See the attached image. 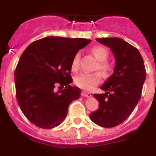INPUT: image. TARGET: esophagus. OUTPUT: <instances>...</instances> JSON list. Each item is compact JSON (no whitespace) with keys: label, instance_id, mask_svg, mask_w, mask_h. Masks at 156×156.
Returning a JSON list of instances; mask_svg holds the SVG:
<instances>
[{"label":"esophagus","instance_id":"esophagus-1","mask_svg":"<svg viewBox=\"0 0 156 156\" xmlns=\"http://www.w3.org/2000/svg\"><path fill=\"white\" fill-rule=\"evenodd\" d=\"M81 95H82L83 97H86V98H90L92 96L91 94L87 91H82L81 92Z\"/></svg>","mask_w":156,"mask_h":156}]
</instances>
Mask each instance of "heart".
Instances as JSON below:
<instances>
[{
	"label": "heart",
	"instance_id": "heart-1",
	"mask_svg": "<svg viewBox=\"0 0 156 156\" xmlns=\"http://www.w3.org/2000/svg\"><path fill=\"white\" fill-rule=\"evenodd\" d=\"M92 53L95 58L99 61L98 68L104 73H108L111 70V66L106 60L108 57V51L104 47H94L92 49ZM80 66V53H76L73 58L71 62V69L73 71H76ZM101 76L99 73H83L75 77L74 82L77 87L83 90H90L95 87L100 83Z\"/></svg>",
	"mask_w": 156,
	"mask_h": 156
}]
</instances>
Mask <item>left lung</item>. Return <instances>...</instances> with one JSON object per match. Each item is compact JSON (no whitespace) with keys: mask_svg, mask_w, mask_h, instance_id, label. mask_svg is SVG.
Instances as JSON below:
<instances>
[{"mask_svg":"<svg viewBox=\"0 0 156 156\" xmlns=\"http://www.w3.org/2000/svg\"><path fill=\"white\" fill-rule=\"evenodd\" d=\"M98 42L110 48L115 59L112 75L101 89L103 94L93 95L99 108L90 118L102 127H114L124 122L140 99L146 78L144 60L137 48L118 37L98 38Z\"/></svg>","mask_w":156,"mask_h":156,"instance_id":"8db88e82","label":"left lung"}]
</instances>
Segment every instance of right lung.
I'll return each instance as SVG.
<instances>
[{
	"label": "right lung",
	"mask_w": 156,
	"mask_h": 156,
	"mask_svg": "<svg viewBox=\"0 0 156 156\" xmlns=\"http://www.w3.org/2000/svg\"><path fill=\"white\" fill-rule=\"evenodd\" d=\"M90 42L51 36L33 42L22 54L15 71L16 99L33 124L51 129L66 119L69 105L81 93L70 86L72 60Z\"/></svg>",
	"instance_id": "right-lung-1"
}]
</instances>
